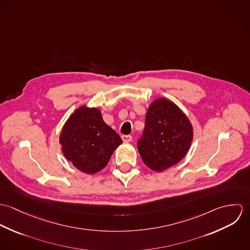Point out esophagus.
Wrapping results in <instances>:
<instances>
[{
	"label": "esophagus",
	"mask_w": 250,
	"mask_h": 250,
	"mask_svg": "<svg viewBox=\"0 0 250 250\" xmlns=\"http://www.w3.org/2000/svg\"><path fill=\"white\" fill-rule=\"evenodd\" d=\"M121 139H122V141L124 143H130L132 141V136H130V135H123L121 137Z\"/></svg>",
	"instance_id": "esophagus-1"
}]
</instances>
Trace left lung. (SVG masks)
<instances>
[{
  "label": "left lung",
  "instance_id": "1",
  "mask_svg": "<svg viewBox=\"0 0 250 250\" xmlns=\"http://www.w3.org/2000/svg\"><path fill=\"white\" fill-rule=\"evenodd\" d=\"M192 138V125L182 109L166 98H158L147 109L138 150L150 169L161 172L186 156Z\"/></svg>",
  "mask_w": 250,
  "mask_h": 250
}]
</instances>
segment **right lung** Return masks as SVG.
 <instances>
[{
	"instance_id": "1",
	"label": "right lung",
	"mask_w": 250,
	"mask_h": 250,
	"mask_svg": "<svg viewBox=\"0 0 250 250\" xmlns=\"http://www.w3.org/2000/svg\"><path fill=\"white\" fill-rule=\"evenodd\" d=\"M60 143L64 157L77 169L94 174L107 166L122 140L104 122L100 109L82 106L65 122Z\"/></svg>"
}]
</instances>
